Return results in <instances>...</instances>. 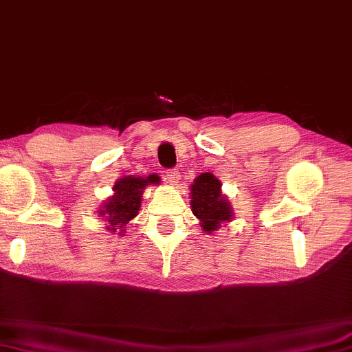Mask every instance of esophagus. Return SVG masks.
Returning a JSON list of instances; mask_svg holds the SVG:
<instances>
[{
    "instance_id": "obj_1",
    "label": "esophagus",
    "mask_w": 352,
    "mask_h": 352,
    "mask_svg": "<svg viewBox=\"0 0 352 352\" xmlns=\"http://www.w3.org/2000/svg\"><path fill=\"white\" fill-rule=\"evenodd\" d=\"M166 178H168V182L169 183H177L178 179H179V170L177 169V168H173V169H169L168 173H166Z\"/></svg>"
}]
</instances>
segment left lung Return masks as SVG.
Segmentation results:
<instances>
[{
  "mask_svg": "<svg viewBox=\"0 0 352 352\" xmlns=\"http://www.w3.org/2000/svg\"><path fill=\"white\" fill-rule=\"evenodd\" d=\"M190 206L193 214L199 219L202 231L213 234L222 223L231 222L234 216L230 201L222 193V184L210 173L195 178L190 186Z\"/></svg>",
  "mask_w": 352,
  "mask_h": 352,
  "instance_id": "8db88e82",
  "label": "left lung"
}]
</instances>
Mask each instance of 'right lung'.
<instances>
[{
    "label": "right lung",
    "instance_id": "obj_1",
    "mask_svg": "<svg viewBox=\"0 0 352 352\" xmlns=\"http://www.w3.org/2000/svg\"><path fill=\"white\" fill-rule=\"evenodd\" d=\"M160 178L157 175L144 177H122L113 184V193L109 199H106L99 210V216L104 217L108 226L106 230L111 232H122L127 223L138 216L141 208L142 193L148 184H159Z\"/></svg>",
    "mask_w": 352,
    "mask_h": 352
}]
</instances>
